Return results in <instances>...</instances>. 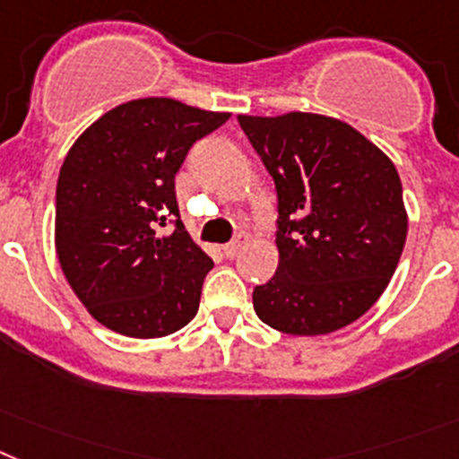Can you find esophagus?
<instances>
[{"label": "esophagus", "mask_w": 459, "mask_h": 459, "mask_svg": "<svg viewBox=\"0 0 459 459\" xmlns=\"http://www.w3.org/2000/svg\"><path fill=\"white\" fill-rule=\"evenodd\" d=\"M247 240H249L247 233H238V236L233 238V240H230L229 245H226V247H223V254H226V256H236V254L240 252V249L245 247V245H247Z\"/></svg>", "instance_id": "esophagus-1"}]
</instances>
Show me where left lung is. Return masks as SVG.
<instances>
[{"label": "left lung", "instance_id": "left-lung-1", "mask_svg": "<svg viewBox=\"0 0 459 459\" xmlns=\"http://www.w3.org/2000/svg\"><path fill=\"white\" fill-rule=\"evenodd\" d=\"M238 123L277 191L280 264L254 287V310L291 336L352 325L390 284L406 242L394 163L338 118L291 111Z\"/></svg>", "mask_w": 459, "mask_h": 459}]
</instances>
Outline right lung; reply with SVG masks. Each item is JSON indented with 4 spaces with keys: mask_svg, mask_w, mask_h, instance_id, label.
Returning <instances> with one entry per match:
<instances>
[{
    "mask_svg": "<svg viewBox=\"0 0 459 459\" xmlns=\"http://www.w3.org/2000/svg\"><path fill=\"white\" fill-rule=\"evenodd\" d=\"M229 117L170 98L133 100L69 149L56 188L57 259L107 329L160 338L198 313L214 264L179 219L175 175L188 149Z\"/></svg>",
    "mask_w": 459,
    "mask_h": 459,
    "instance_id": "obj_1",
    "label": "right lung"
}]
</instances>
